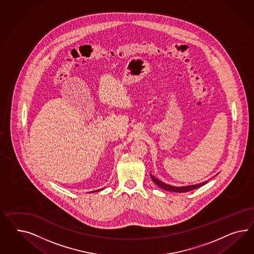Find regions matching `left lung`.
Returning <instances> with one entry per match:
<instances>
[{
  "mask_svg": "<svg viewBox=\"0 0 254 254\" xmlns=\"http://www.w3.org/2000/svg\"><path fill=\"white\" fill-rule=\"evenodd\" d=\"M152 180L154 181V184L156 185H158L160 188L164 189V190H167V191H170V192H189L191 190L193 189H196V188H199L202 185H206L208 183L207 182H204V183H201V184H197V185H188V186H181V187H177V186H172V185H167L165 183H163L161 181H159L158 179L154 177L153 175H151Z\"/></svg>",
  "mask_w": 254,
  "mask_h": 254,
  "instance_id": "8db88e82",
  "label": "left lung"
}]
</instances>
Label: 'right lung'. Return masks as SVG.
<instances>
[{"mask_svg": "<svg viewBox=\"0 0 254 254\" xmlns=\"http://www.w3.org/2000/svg\"><path fill=\"white\" fill-rule=\"evenodd\" d=\"M101 190H102V189H100V191H101ZM97 191H99V190H97ZM93 192H95V191H93Z\"/></svg>", "mask_w": 254, "mask_h": 254, "instance_id": "obj_1", "label": "right lung"}]
</instances>
